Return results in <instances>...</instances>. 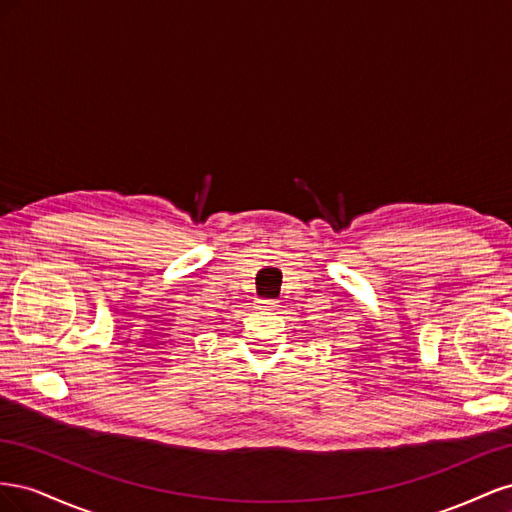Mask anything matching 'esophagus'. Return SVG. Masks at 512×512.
Masks as SVG:
<instances>
[{
    "instance_id": "esophagus-1",
    "label": "esophagus",
    "mask_w": 512,
    "mask_h": 512,
    "mask_svg": "<svg viewBox=\"0 0 512 512\" xmlns=\"http://www.w3.org/2000/svg\"><path fill=\"white\" fill-rule=\"evenodd\" d=\"M260 309H262V312H275V309H277V301H262Z\"/></svg>"
}]
</instances>
